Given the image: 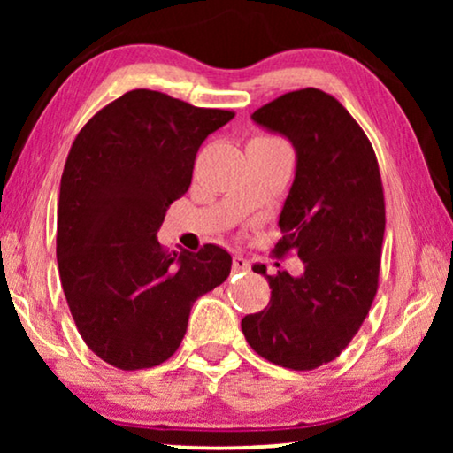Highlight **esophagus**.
Returning a JSON list of instances; mask_svg holds the SVG:
<instances>
[{
	"label": "esophagus",
	"mask_w": 453,
	"mask_h": 453,
	"mask_svg": "<svg viewBox=\"0 0 453 453\" xmlns=\"http://www.w3.org/2000/svg\"><path fill=\"white\" fill-rule=\"evenodd\" d=\"M233 270H234V272H247V270H250V262H247L245 257L234 256V257H233Z\"/></svg>",
	"instance_id": "obj_1"
}]
</instances>
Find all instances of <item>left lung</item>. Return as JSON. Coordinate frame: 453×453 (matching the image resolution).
Here are the masks:
<instances>
[{
    "label": "left lung",
    "instance_id": "left-lung-1",
    "mask_svg": "<svg viewBox=\"0 0 453 453\" xmlns=\"http://www.w3.org/2000/svg\"><path fill=\"white\" fill-rule=\"evenodd\" d=\"M251 119L282 134L296 150L293 188L274 256L295 253L299 278L265 265L272 299L241 321L265 361L311 371L340 357L363 326L380 287L386 200L373 146L332 95L303 88L259 107Z\"/></svg>",
    "mask_w": 453,
    "mask_h": 453
}]
</instances>
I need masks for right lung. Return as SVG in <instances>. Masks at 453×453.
<instances>
[{
	"mask_svg": "<svg viewBox=\"0 0 453 453\" xmlns=\"http://www.w3.org/2000/svg\"><path fill=\"white\" fill-rule=\"evenodd\" d=\"M234 117L129 90L80 129L59 188L58 264L86 346L123 371L175 355L191 305L231 274V253L169 251L157 231L189 189L196 154Z\"/></svg>",
	"mask_w": 453,
	"mask_h": 453,
	"instance_id": "1",
	"label": "right lung"
}]
</instances>
